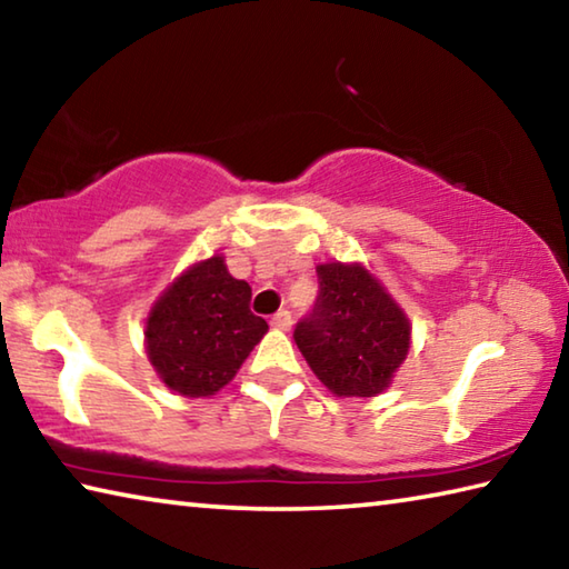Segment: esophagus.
I'll use <instances>...</instances> for the list:
<instances>
[{
  "label": "esophagus",
  "instance_id": "1",
  "mask_svg": "<svg viewBox=\"0 0 569 569\" xmlns=\"http://www.w3.org/2000/svg\"><path fill=\"white\" fill-rule=\"evenodd\" d=\"M291 323H293V319H291V313H288V311H278V313L273 316V319H271L273 329H281V331L291 329Z\"/></svg>",
  "mask_w": 569,
  "mask_h": 569
}]
</instances>
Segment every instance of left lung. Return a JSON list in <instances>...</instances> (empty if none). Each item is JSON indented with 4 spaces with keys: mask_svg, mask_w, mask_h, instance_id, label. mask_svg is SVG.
Here are the masks:
<instances>
[{
    "mask_svg": "<svg viewBox=\"0 0 569 569\" xmlns=\"http://www.w3.org/2000/svg\"><path fill=\"white\" fill-rule=\"evenodd\" d=\"M313 311L293 339L336 397H377L409 353L411 323L361 263H323Z\"/></svg>",
    "mask_w": 569,
    "mask_h": 569,
    "instance_id": "8db88e82",
    "label": "left lung"
}]
</instances>
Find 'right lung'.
<instances>
[{"label": "right lung", "mask_w": 569, "mask_h": 569, "mask_svg": "<svg viewBox=\"0 0 569 569\" xmlns=\"http://www.w3.org/2000/svg\"><path fill=\"white\" fill-rule=\"evenodd\" d=\"M248 303L250 286L228 273L223 256L178 276L146 326L148 359L162 383L192 399L223 389L268 331Z\"/></svg>", "instance_id": "right-lung-1"}]
</instances>
